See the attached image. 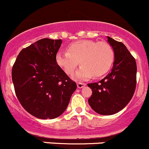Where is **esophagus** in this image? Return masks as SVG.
Segmentation results:
<instances>
[{"instance_id":"obj_1","label":"esophagus","mask_w":149,"mask_h":149,"mask_svg":"<svg viewBox=\"0 0 149 149\" xmlns=\"http://www.w3.org/2000/svg\"><path fill=\"white\" fill-rule=\"evenodd\" d=\"M85 86V83H83V82H78L77 83V87L78 88H82L83 87Z\"/></svg>"}]
</instances>
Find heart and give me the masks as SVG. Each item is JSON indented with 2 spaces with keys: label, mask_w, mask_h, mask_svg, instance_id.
Instances as JSON below:
<instances>
[{
  "label": "heart",
  "mask_w": 149,
  "mask_h": 149,
  "mask_svg": "<svg viewBox=\"0 0 149 149\" xmlns=\"http://www.w3.org/2000/svg\"><path fill=\"white\" fill-rule=\"evenodd\" d=\"M114 60L113 47L106 41L82 40L72 43L67 52L56 54V63L67 74H72L77 65L82 66L76 72V77L85 79L100 77L110 70Z\"/></svg>",
  "instance_id": "b5f03b06"
}]
</instances>
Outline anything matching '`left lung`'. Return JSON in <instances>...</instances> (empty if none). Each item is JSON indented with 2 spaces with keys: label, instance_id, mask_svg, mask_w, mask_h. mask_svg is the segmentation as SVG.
I'll return each instance as SVG.
<instances>
[{
  "label": "left lung",
  "instance_id": "left-lung-1",
  "mask_svg": "<svg viewBox=\"0 0 149 149\" xmlns=\"http://www.w3.org/2000/svg\"><path fill=\"white\" fill-rule=\"evenodd\" d=\"M108 41L115 54L111 72L99 82L87 84L93 91L88 99L90 107L105 116L115 114L128 105L136 90L137 72L136 59L126 47L109 36Z\"/></svg>",
  "mask_w": 149,
  "mask_h": 149
}]
</instances>
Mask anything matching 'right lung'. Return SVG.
<instances>
[{
	"label": "right lung",
	"instance_id": "right-lung-1",
	"mask_svg": "<svg viewBox=\"0 0 149 149\" xmlns=\"http://www.w3.org/2000/svg\"><path fill=\"white\" fill-rule=\"evenodd\" d=\"M62 39H42L24 48L12 67L16 95L22 107L41 119H53L64 113L77 89L58 65L56 56Z\"/></svg>",
	"mask_w": 149,
	"mask_h": 149
}]
</instances>
